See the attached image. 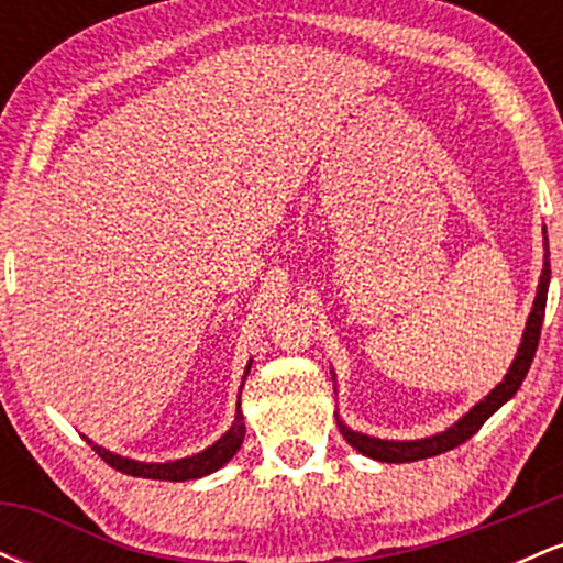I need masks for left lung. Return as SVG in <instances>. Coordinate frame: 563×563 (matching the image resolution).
<instances>
[{
    "mask_svg": "<svg viewBox=\"0 0 563 563\" xmlns=\"http://www.w3.org/2000/svg\"><path fill=\"white\" fill-rule=\"evenodd\" d=\"M542 245H545V260H542V275H540V286H538V296H534L532 312L527 318V328L521 333V344L519 352H516L514 363H510L508 373L503 376L500 384L495 386L487 397L479 399L463 418H457L450 429L439 431L434 437H423V439H378V437H367L363 431H354L341 421L339 412H335V421H339L341 434L354 450L363 452V455L373 457V461L380 463H412V461H423V457H434L442 455V452L455 450L457 444L468 442L476 431L482 429L484 421H487L493 412L500 410L503 405L519 391L521 380L527 378L529 365H532L534 352H538V341H540V328L542 320H545V301H548V283H551V254H548V238H542ZM331 376L335 378V373L331 371Z\"/></svg>",
    "mask_w": 563,
    "mask_h": 563,
    "instance_id": "obj_1",
    "label": "left lung"
}]
</instances>
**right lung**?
<instances>
[{
    "mask_svg": "<svg viewBox=\"0 0 563 563\" xmlns=\"http://www.w3.org/2000/svg\"><path fill=\"white\" fill-rule=\"evenodd\" d=\"M251 371V360L249 365H245V373H243V380L249 376ZM243 380H241V389H243ZM243 437H245V423H243V412H241V397H238V407H235V421L228 431H224L222 437L217 439L211 448L196 452V455H187V457H179V461H169V463H142V461H134V457H124V455H115V452L100 448V444H95L92 439H87L89 444H92V450L97 455L102 457V461L108 463V466L121 471V474H129V476H142V479H166V482H187V479H200V476H209L214 474L224 466V463L230 461L232 455H235L238 450H241L243 444Z\"/></svg>",
    "mask_w": 563,
    "mask_h": 563,
    "instance_id": "right-lung-1",
    "label": "right lung"
}]
</instances>
